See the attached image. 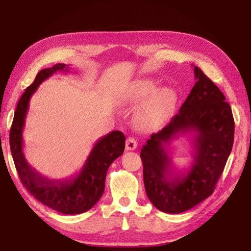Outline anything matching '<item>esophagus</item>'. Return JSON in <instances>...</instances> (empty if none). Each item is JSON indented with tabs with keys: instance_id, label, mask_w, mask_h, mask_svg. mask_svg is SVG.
Wrapping results in <instances>:
<instances>
[{
	"instance_id": "1",
	"label": "esophagus",
	"mask_w": 251,
	"mask_h": 251,
	"mask_svg": "<svg viewBox=\"0 0 251 251\" xmlns=\"http://www.w3.org/2000/svg\"><path fill=\"white\" fill-rule=\"evenodd\" d=\"M137 148V140H136L134 137H128L126 142V149L127 151H133Z\"/></svg>"
}]
</instances>
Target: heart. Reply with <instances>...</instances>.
I'll use <instances>...</instances> for the list:
<instances>
[{
	"label": "heart",
	"mask_w": 251,
	"mask_h": 251,
	"mask_svg": "<svg viewBox=\"0 0 251 251\" xmlns=\"http://www.w3.org/2000/svg\"><path fill=\"white\" fill-rule=\"evenodd\" d=\"M178 95L175 89L163 87L157 90V81L151 78H142L134 81L128 87L125 102L139 104L136 112V123L144 130H151L168 121L176 108Z\"/></svg>",
	"instance_id": "b5f03b06"
}]
</instances>
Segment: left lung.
<instances>
[{
    "mask_svg": "<svg viewBox=\"0 0 251 251\" xmlns=\"http://www.w3.org/2000/svg\"><path fill=\"white\" fill-rule=\"evenodd\" d=\"M196 83L179 113L161 131L151 134L140 151L143 182L154 206L168 214L193 208L214 193L233 144L234 121L224 94L200 68ZM194 132L192 168L175 174L166 146L179 134Z\"/></svg>",
    "mask_w": 251,
    "mask_h": 251,
    "instance_id": "obj_1",
    "label": "left lung"
}]
</instances>
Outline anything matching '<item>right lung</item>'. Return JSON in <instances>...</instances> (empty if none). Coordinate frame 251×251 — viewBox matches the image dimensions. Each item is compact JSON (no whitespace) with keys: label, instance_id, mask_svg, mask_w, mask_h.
Returning <instances> with one entry per match:
<instances>
[{"label":"right lung","instance_id":"1","mask_svg":"<svg viewBox=\"0 0 251 251\" xmlns=\"http://www.w3.org/2000/svg\"><path fill=\"white\" fill-rule=\"evenodd\" d=\"M69 67L56 64L37 73L17 105L9 134V143L14 165L23 185L35 199L46 206L65 215H76L88 211L101 198L109 166L123 155L126 136L120 131H112L98 140L75 177L63 180L49 179L29 165L23 151V130L29 108L30 98L41 83L58 71H67Z\"/></svg>","mask_w":251,"mask_h":251}]
</instances>
